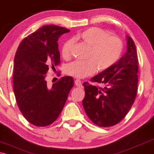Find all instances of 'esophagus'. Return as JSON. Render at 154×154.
Returning <instances> with one entry per match:
<instances>
[{"mask_svg": "<svg viewBox=\"0 0 154 154\" xmlns=\"http://www.w3.org/2000/svg\"><path fill=\"white\" fill-rule=\"evenodd\" d=\"M75 85L79 88H82V83H81V81L79 79L75 80Z\"/></svg>", "mask_w": 154, "mask_h": 154, "instance_id": "34e87169", "label": "esophagus"}]
</instances>
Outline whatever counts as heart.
<instances>
[{
    "mask_svg": "<svg viewBox=\"0 0 154 154\" xmlns=\"http://www.w3.org/2000/svg\"><path fill=\"white\" fill-rule=\"evenodd\" d=\"M73 39L80 41L90 48L87 62H71L67 65L66 72L68 75L83 79L98 71H104L110 68L119 60L123 50V43L119 37L109 35L107 31L97 27H92L75 34ZM72 40H67L63 44V57L71 55Z\"/></svg>",
    "mask_w": 154,
    "mask_h": 154,
    "instance_id": "b5f03b06",
    "label": "heart"
}]
</instances>
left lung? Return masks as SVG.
Returning a JSON list of instances; mask_svg holds the SVG:
<instances>
[{"mask_svg":"<svg viewBox=\"0 0 154 154\" xmlns=\"http://www.w3.org/2000/svg\"><path fill=\"white\" fill-rule=\"evenodd\" d=\"M127 51L110 68L91 81L103 83L98 88L87 82L83 84L85 97L83 106L88 118L100 127L119 123L131 109L135 100L138 83V58L131 37L126 35Z\"/></svg>","mask_w":154,"mask_h":154,"instance_id":"obj_1","label":"left lung"}]
</instances>
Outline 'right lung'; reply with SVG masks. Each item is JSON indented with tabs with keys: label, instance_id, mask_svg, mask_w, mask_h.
Wrapping results in <instances>:
<instances>
[{
	"label": "right lung",
	"instance_id": "obj_1",
	"mask_svg": "<svg viewBox=\"0 0 154 154\" xmlns=\"http://www.w3.org/2000/svg\"><path fill=\"white\" fill-rule=\"evenodd\" d=\"M69 29L45 25L25 38L17 50L14 60L13 89L21 113L29 123L45 127L62 112L74 81L61 78L48 88L46 73L60 62L58 39Z\"/></svg>",
	"mask_w": 154,
	"mask_h": 154
}]
</instances>
